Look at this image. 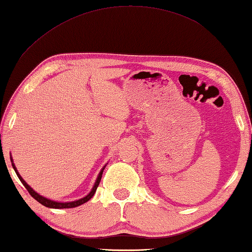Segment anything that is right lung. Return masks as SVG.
Segmentation results:
<instances>
[{
  "instance_id": "add662e5",
  "label": "right lung",
  "mask_w": 252,
  "mask_h": 252,
  "mask_svg": "<svg viewBox=\"0 0 252 252\" xmlns=\"http://www.w3.org/2000/svg\"><path fill=\"white\" fill-rule=\"evenodd\" d=\"M11 161L13 162L12 158H11ZM12 165H13V167H14V169H15V172H16L18 178L20 179V182L23 183V185L25 186V188L27 189L28 192H29L30 194H32V198H34L35 200H37V201H38L39 203H41L42 205H44V207H47V208H53V209H67V208H75V207H78V205H80V204H83V203L87 202V201H88V200H90V199L92 198V196H94V192H95V190H96L97 186H99V184H100V182H101L102 173H103V169H104V168H102V171L100 172L99 176H97V178H96V182H95V184H94V188H92V190L90 191V193L88 194V196H86L85 198H83V199H79V200H77V201H73V202H56V201H52V200H49V199H47V198H44V197H42V196H40L39 193L35 192V191L33 190V189H32V187H30L29 185L24 181V179L22 178V176L19 175L18 172H17V169H16V167H15V165H14V163L12 164Z\"/></svg>"
}]
</instances>
